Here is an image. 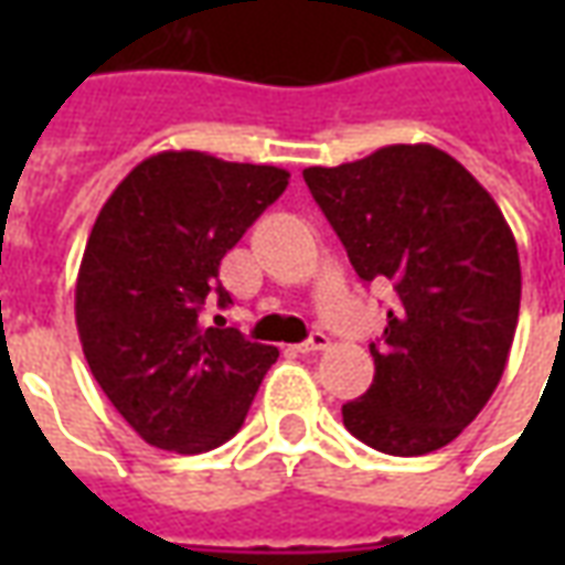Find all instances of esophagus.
Here are the masks:
<instances>
[{"label":"esophagus","mask_w":565,"mask_h":565,"mask_svg":"<svg viewBox=\"0 0 565 565\" xmlns=\"http://www.w3.org/2000/svg\"><path fill=\"white\" fill-rule=\"evenodd\" d=\"M327 348H330V335H327V332H320V330H315L311 332V335H308L306 342L299 344V351H327Z\"/></svg>","instance_id":"34e87169"}]
</instances>
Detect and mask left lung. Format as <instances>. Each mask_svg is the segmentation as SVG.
Returning a JSON list of instances; mask_svg holds the SVG:
<instances>
[{
    "mask_svg": "<svg viewBox=\"0 0 565 565\" xmlns=\"http://www.w3.org/2000/svg\"><path fill=\"white\" fill-rule=\"evenodd\" d=\"M302 178L356 275L391 281L399 296L381 342L369 344L372 387L342 405L348 433L393 457L445 448L509 363L521 311L511 226L484 186L433 145H387Z\"/></svg>",
    "mask_w": 565,
    "mask_h": 565,
    "instance_id": "8db88e82",
    "label": "left lung"
}]
</instances>
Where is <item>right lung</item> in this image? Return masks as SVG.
<instances>
[{
  "label": "right lung",
  "instance_id": "add662e5",
  "mask_svg": "<svg viewBox=\"0 0 565 565\" xmlns=\"http://www.w3.org/2000/svg\"><path fill=\"white\" fill-rule=\"evenodd\" d=\"M290 172L162 150L115 186L75 284V323L93 379L148 445L202 454L233 438L278 348L205 327L226 250L281 196Z\"/></svg>",
  "mask_w": 565,
  "mask_h": 565
}]
</instances>
